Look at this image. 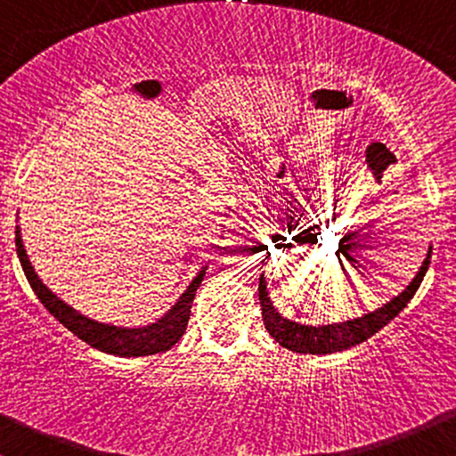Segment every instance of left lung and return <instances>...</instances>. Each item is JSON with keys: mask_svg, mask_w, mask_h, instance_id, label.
I'll use <instances>...</instances> for the list:
<instances>
[{"mask_svg": "<svg viewBox=\"0 0 456 456\" xmlns=\"http://www.w3.org/2000/svg\"><path fill=\"white\" fill-rule=\"evenodd\" d=\"M430 252L426 255L424 263H421L419 272H417L415 279L408 283V288L403 289L400 297H395L391 303H387L384 307L375 309V312L364 314V316L354 318V321L346 322H333V325H300V322L289 321V318L281 316L279 309L272 305L270 297H267V285L265 279H259V300L263 309V325H265L267 333L279 342L281 346L289 351H297V354H312V355H325V354H336V351L349 349V346L360 345V342L369 340L373 333H378L384 325L393 321L397 314L402 312L408 305V300L415 297V292L419 289L421 281H424L426 272L430 265Z\"/></svg>", "mask_w": 456, "mask_h": 456, "instance_id": "8db88e82", "label": "left lung"}]
</instances>
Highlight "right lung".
I'll use <instances>...</instances> for the list:
<instances>
[{
  "mask_svg": "<svg viewBox=\"0 0 456 456\" xmlns=\"http://www.w3.org/2000/svg\"><path fill=\"white\" fill-rule=\"evenodd\" d=\"M15 243H17V256L21 261L23 274H26L28 283H30L32 292L37 294V298L44 303V307L61 322L63 327H68L74 336H78L81 340H86L87 345H92L94 349L105 351V354L120 355V358H140V355H153L168 351L182 336H184L186 325H189L191 318V305L197 294V288L204 281L206 267L197 272V276L191 281V285L186 288V292L182 294L180 300L164 314L162 318H158L156 322L147 327H116V325H105V322L92 321V318L83 316L81 312H77L74 307H69L65 300H61L50 288H45L44 281L37 276L35 267H32L30 259L26 255V248H23L21 232L19 226L15 230Z\"/></svg>",
  "mask_w": 456,
  "mask_h": 456,
  "instance_id": "right-lung-1",
  "label": "right lung"
}]
</instances>
